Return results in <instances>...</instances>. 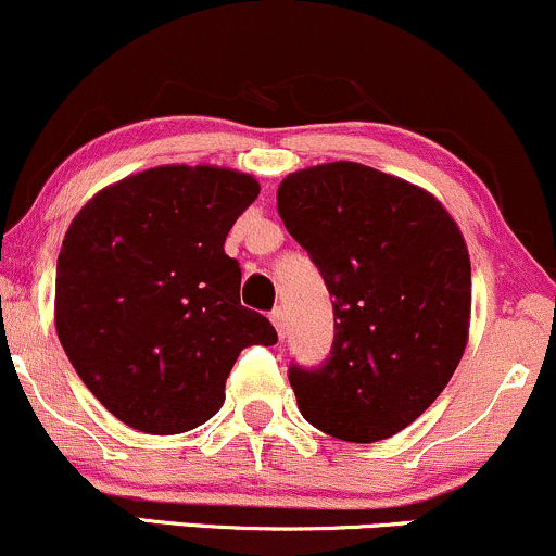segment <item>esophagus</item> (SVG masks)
<instances>
[{
	"mask_svg": "<svg viewBox=\"0 0 556 556\" xmlns=\"http://www.w3.org/2000/svg\"><path fill=\"white\" fill-rule=\"evenodd\" d=\"M271 324H274V329H277V333H279V339H285V326H287V313L282 311V307H274L271 311Z\"/></svg>",
	"mask_w": 556,
	"mask_h": 556,
	"instance_id": "1",
	"label": "esophagus"
}]
</instances>
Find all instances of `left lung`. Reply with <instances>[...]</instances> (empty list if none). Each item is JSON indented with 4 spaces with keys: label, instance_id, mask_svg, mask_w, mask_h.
<instances>
[{
    "label": "left lung",
    "instance_id": "8db88e82",
    "mask_svg": "<svg viewBox=\"0 0 556 556\" xmlns=\"http://www.w3.org/2000/svg\"><path fill=\"white\" fill-rule=\"evenodd\" d=\"M279 217L333 295L324 365H290L298 409L346 443H378L443 393L469 339L471 261L445 206L359 163L290 173Z\"/></svg>",
    "mask_w": 556,
    "mask_h": 556
}]
</instances>
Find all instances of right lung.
Masks as SVG:
<instances>
[{
  "label": "right lung",
  "mask_w": 556,
  "mask_h": 556,
  "mask_svg": "<svg viewBox=\"0 0 556 556\" xmlns=\"http://www.w3.org/2000/svg\"><path fill=\"white\" fill-rule=\"evenodd\" d=\"M258 180L214 165H160L87 202L56 261V333L83 383L147 434L204 425L240 350L277 331L240 305L225 253Z\"/></svg>",
  "instance_id": "add662e5"
}]
</instances>
